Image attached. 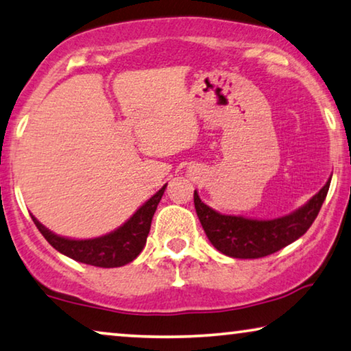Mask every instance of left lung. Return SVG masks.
<instances>
[{"mask_svg":"<svg viewBox=\"0 0 351 351\" xmlns=\"http://www.w3.org/2000/svg\"><path fill=\"white\" fill-rule=\"evenodd\" d=\"M331 178L302 208L274 220L220 214L204 204L197 191L193 192V203L206 236L220 253L230 258L258 259L287 247L309 230L325 202Z\"/></svg>","mask_w":351,"mask_h":351,"instance_id":"8db88e82","label":"left lung"}]
</instances>
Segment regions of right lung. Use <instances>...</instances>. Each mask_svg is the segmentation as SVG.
<instances>
[{
	"mask_svg": "<svg viewBox=\"0 0 351 351\" xmlns=\"http://www.w3.org/2000/svg\"><path fill=\"white\" fill-rule=\"evenodd\" d=\"M165 187L167 184L159 192H156L145 204H142L126 223L109 234L95 239L76 241V239L58 236L43 226L34 215L31 217L37 230L42 232L49 245L58 250L59 253L69 256L77 263L112 269V267H121L131 263L141 254L147 243L153 215L164 195Z\"/></svg>",
	"mask_w": 351,
	"mask_h": 351,
	"instance_id": "1",
	"label": "right lung"
}]
</instances>
